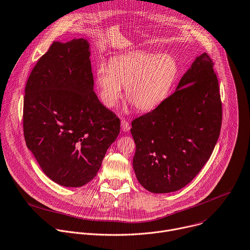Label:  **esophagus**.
<instances>
[{
    "instance_id": "obj_1",
    "label": "esophagus",
    "mask_w": 250,
    "mask_h": 250,
    "mask_svg": "<svg viewBox=\"0 0 250 250\" xmlns=\"http://www.w3.org/2000/svg\"><path fill=\"white\" fill-rule=\"evenodd\" d=\"M121 125H122V130H123V131H128V130L130 129V125L128 124L127 121L122 120Z\"/></svg>"
}]
</instances>
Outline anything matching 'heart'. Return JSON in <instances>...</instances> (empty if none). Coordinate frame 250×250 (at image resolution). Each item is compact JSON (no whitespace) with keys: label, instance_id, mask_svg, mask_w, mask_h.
<instances>
[{"label":"heart","instance_id":"heart-1","mask_svg":"<svg viewBox=\"0 0 250 250\" xmlns=\"http://www.w3.org/2000/svg\"><path fill=\"white\" fill-rule=\"evenodd\" d=\"M180 72L169 54L132 52L114 57L109 66L101 63L95 71V85L101 102L114 107L125 87V97L140 112L157 108L170 95Z\"/></svg>","mask_w":250,"mask_h":250}]
</instances>
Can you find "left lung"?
<instances>
[{
  "instance_id": "8db88e82",
  "label": "left lung",
  "mask_w": 250,
  "mask_h": 250,
  "mask_svg": "<svg viewBox=\"0 0 250 250\" xmlns=\"http://www.w3.org/2000/svg\"><path fill=\"white\" fill-rule=\"evenodd\" d=\"M213 65L206 53L197 57L171 96L132 121L133 170L148 191L169 193L185 188L209 160L222 125Z\"/></svg>"
}]
</instances>
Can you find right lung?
<instances>
[{
	"mask_svg": "<svg viewBox=\"0 0 250 250\" xmlns=\"http://www.w3.org/2000/svg\"><path fill=\"white\" fill-rule=\"evenodd\" d=\"M89 43L54 42L25 86L23 132L44 174L66 188L93 180L120 133V119L93 90Z\"/></svg>",
	"mask_w": 250,
	"mask_h": 250,
	"instance_id": "add662e5",
	"label": "right lung"
}]
</instances>
